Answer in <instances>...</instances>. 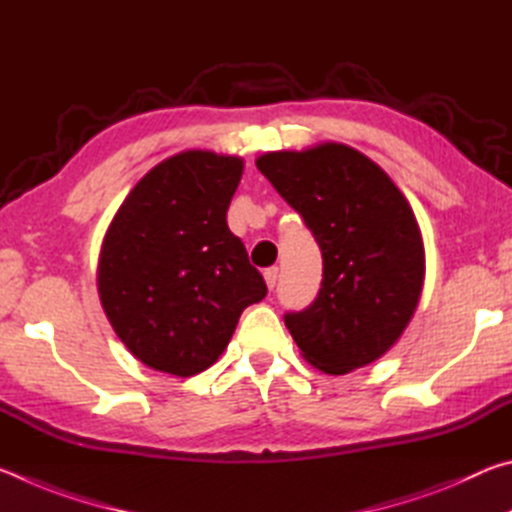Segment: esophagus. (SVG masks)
I'll use <instances>...</instances> for the list:
<instances>
[{"mask_svg":"<svg viewBox=\"0 0 512 512\" xmlns=\"http://www.w3.org/2000/svg\"><path fill=\"white\" fill-rule=\"evenodd\" d=\"M277 277H280V268H277V266L266 268V271H264V280H266V284H268V289H275Z\"/></svg>","mask_w":512,"mask_h":512,"instance_id":"obj_1","label":"esophagus"}]
</instances>
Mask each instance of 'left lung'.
Wrapping results in <instances>:
<instances>
[{"mask_svg": "<svg viewBox=\"0 0 512 512\" xmlns=\"http://www.w3.org/2000/svg\"><path fill=\"white\" fill-rule=\"evenodd\" d=\"M257 169L296 210L323 253V282L307 309L284 314L311 366L345 375L379 359L418 307L424 248L393 180L345 144L277 151Z\"/></svg>", "mask_w": 512, "mask_h": 512, "instance_id": "8db88e82", "label": "left lung"}]
</instances>
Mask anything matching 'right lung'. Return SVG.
I'll list each match as a JSON object with an SVG mask.
<instances>
[{"label":"right lung","instance_id":"right-lung-1","mask_svg":"<svg viewBox=\"0 0 512 512\" xmlns=\"http://www.w3.org/2000/svg\"><path fill=\"white\" fill-rule=\"evenodd\" d=\"M244 162L185 151L133 187L99 259V296L128 350L153 370L192 377L228 348L241 311L266 296L262 273L225 214Z\"/></svg>","mask_w":512,"mask_h":512}]
</instances>
